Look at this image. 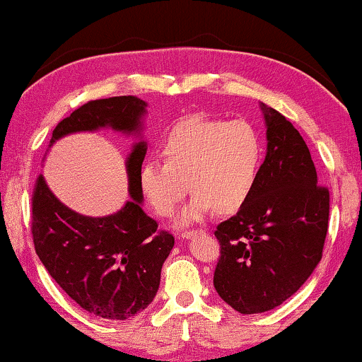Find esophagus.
<instances>
[{
	"label": "esophagus",
	"mask_w": 362,
	"mask_h": 362,
	"mask_svg": "<svg viewBox=\"0 0 362 362\" xmlns=\"http://www.w3.org/2000/svg\"><path fill=\"white\" fill-rule=\"evenodd\" d=\"M200 232H202V230H200ZM197 234H199V230H185V232H182L180 237H182V239H190V237H194Z\"/></svg>",
	"instance_id": "34e87169"
}]
</instances>
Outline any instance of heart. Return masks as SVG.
I'll use <instances>...</instances> for the list:
<instances>
[{"label": "heart", "instance_id": "b5f03b06", "mask_svg": "<svg viewBox=\"0 0 362 362\" xmlns=\"http://www.w3.org/2000/svg\"><path fill=\"white\" fill-rule=\"evenodd\" d=\"M160 153L163 162L147 160L140 167L141 194L155 214L170 217L190 185L194 195L178 217L187 226L212 209L232 214L249 200L262 167L264 141L252 123L195 113L168 128Z\"/></svg>", "mask_w": 362, "mask_h": 362}]
</instances>
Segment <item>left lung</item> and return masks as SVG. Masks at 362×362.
<instances>
[{"label": "left lung", "instance_id": "obj_1", "mask_svg": "<svg viewBox=\"0 0 362 362\" xmlns=\"http://www.w3.org/2000/svg\"><path fill=\"white\" fill-rule=\"evenodd\" d=\"M267 153L257 185L234 217L218 223L214 287L240 314L271 310L308 281L322 257L329 190L294 125L260 105Z\"/></svg>", "mask_w": 362, "mask_h": 362}]
</instances>
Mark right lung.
<instances>
[{"label":"right lung","mask_w":362,"mask_h":362,"mask_svg":"<svg viewBox=\"0 0 362 362\" xmlns=\"http://www.w3.org/2000/svg\"><path fill=\"white\" fill-rule=\"evenodd\" d=\"M145 113L147 103L136 97L93 100L58 123L49 147L62 136L100 128L140 135ZM145 153L147 144L140 140L127 158L132 200L112 215L76 214L53 195L43 175L31 197V234L45 269L80 308L103 319L125 321L152 303L175 244L141 209L139 172Z\"/></svg>","instance_id":"add662e5"}]
</instances>
